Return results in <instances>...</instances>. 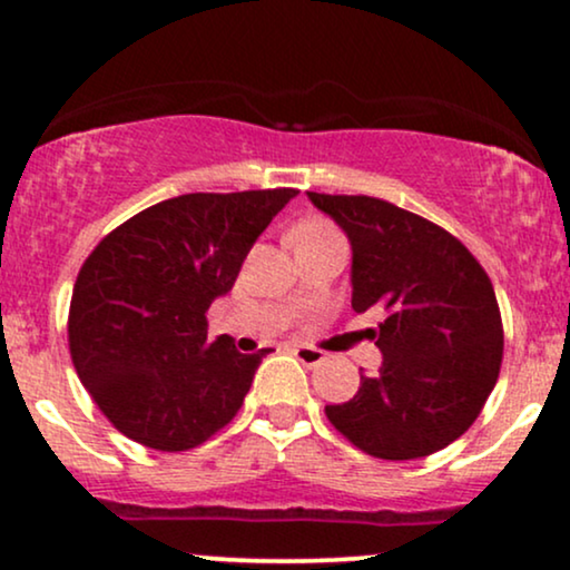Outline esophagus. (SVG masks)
Masks as SVG:
<instances>
[{
    "mask_svg": "<svg viewBox=\"0 0 570 570\" xmlns=\"http://www.w3.org/2000/svg\"><path fill=\"white\" fill-rule=\"evenodd\" d=\"M294 356L299 358V362L305 364V367H318V364L324 362V351H318V348H311V345H294Z\"/></svg>",
    "mask_w": 570,
    "mask_h": 570,
    "instance_id": "34e87169",
    "label": "esophagus"
}]
</instances>
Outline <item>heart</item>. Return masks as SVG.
Returning <instances> with one entry per match:
<instances>
[{"label": "heart", "mask_w": 570, "mask_h": 570, "mask_svg": "<svg viewBox=\"0 0 570 570\" xmlns=\"http://www.w3.org/2000/svg\"><path fill=\"white\" fill-rule=\"evenodd\" d=\"M324 235H337L335 227H332L330 222H324V219H305V222H299V225L292 230L294 240H299V238H324Z\"/></svg>", "instance_id": "b5f03b06"}]
</instances>
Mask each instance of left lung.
I'll return each mask as SVG.
<instances>
[{
	"label": "left lung",
	"instance_id": "left-lung-1",
	"mask_svg": "<svg viewBox=\"0 0 570 570\" xmlns=\"http://www.w3.org/2000/svg\"><path fill=\"white\" fill-rule=\"evenodd\" d=\"M351 240V305L377 311L383 367L326 417L358 450L412 461L455 442L499 381L503 326L488 273L434 222L370 195L307 193Z\"/></svg>",
	"mask_w": 570,
	"mask_h": 570
}]
</instances>
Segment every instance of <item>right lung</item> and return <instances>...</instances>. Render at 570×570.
Listing matches in <instances>:
<instances>
[{"mask_svg":"<svg viewBox=\"0 0 570 570\" xmlns=\"http://www.w3.org/2000/svg\"><path fill=\"white\" fill-rule=\"evenodd\" d=\"M297 189L189 193L155 203L94 248L69 307V351L128 440L179 453L225 429L263 362L208 340V307Z\"/></svg>","mask_w":570,"mask_h":570,"instance_id":"right-lung-1","label":"right lung"}]
</instances>
